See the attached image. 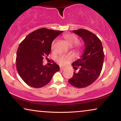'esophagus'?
I'll use <instances>...</instances> for the list:
<instances>
[{
	"instance_id": "1",
	"label": "esophagus",
	"mask_w": 121,
	"mask_h": 121,
	"mask_svg": "<svg viewBox=\"0 0 121 121\" xmlns=\"http://www.w3.org/2000/svg\"><path fill=\"white\" fill-rule=\"evenodd\" d=\"M60 70H61V71H63V70H64L65 69V68H64V67H62V66H60Z\"/></svg>"
}]
</instances>
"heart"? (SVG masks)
<instances>
[{"label": "heart", "mask_w": 121, "mask_h": 121, "mask_svg": "<svg viewBox=\"0 0 121 121\" xmlns=\"http://www.w3.org/2000/svg\"><path fill=\"white\" fill-rule=\"evenodd\" d=\"M64 38L69 45L70 46L73 45L77 50H80L82 48V45L78 43V39L77 36L72 34H66L64 35ZM55 44V41L52 42L51 45V49H53ZM71 57L70 56H60L57 57V61L61 65H65L70 60Z\"/></svg>", "instance_id": "obj_1"}]
</instances>
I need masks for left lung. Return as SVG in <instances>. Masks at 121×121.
<instances>
[{"mask_svg": "<svg viewBox=\"0 0 121 121\" xmlns=\"http://www.w3.org/2000/svg\"><path fill=\"white\" fill-rule=\"evenodd\" d=\"M72 32L82 38L85 50L81 58L72 64L77 72L69 82L77 88H84L91 85L98 78L102 71L104 60V52L101 40L95 34L83 29L73 30Z\"/></svg>", "mask_w": 121, "mask_h": 121, "instance_id": "left-lung-1", "label": "left lung"}]
</instances>
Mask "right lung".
<instances>
[{
	"instance_id": "add662e5",
	"label": "right lung",
	"mask_w": 121,
	"mask_h": 121,
	"mask_svg": "<svg viewBox=\"0 0 121 121\" xmlns=\"http://www.w3.org/2000/svg\"><path fill=\"white\" fill-rule=\"evenodd\" d=\"M62 31L41 28L30 33L21 42L17 53V69L29 86L40 88L50 81L60 67L56 63L43 66V59L49 56L51 44Z\"/></svg>"
}]
</instances>
